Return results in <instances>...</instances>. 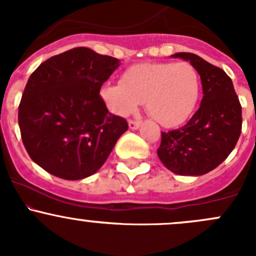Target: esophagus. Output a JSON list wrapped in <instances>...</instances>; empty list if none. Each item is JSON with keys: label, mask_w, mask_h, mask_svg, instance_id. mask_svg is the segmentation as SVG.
I'll use <instances>...</instances> for the list:
<instances>
[{"label": "esophagus", "mask_w": 256, "mask_h": 256, "mask_svg": "<svg viewBox=\"0 0 256 256\" xmlns=\"http://www.w3.org/2000/svg\"><path fill=\"white\" fill-rule=\"evenodd\" d=\"M140 125H141L140 121H135V120L128 121V128H130L131 130H138V128H140Z\"/></svg>", "instance_id": "obj_1"}]
</instances>
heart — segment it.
Listing matches in <instances>:
<instances>
[{
	"instance_id": "heart-1",
	"label": "heart",
	"mask_w": 256,
	"mask_h": 256,
	"mask_svg": "<svg viewBox=\"0 0 256 256\" xmlns=\"http://www.w3.org/2000/svg\"><path fill=\"white\" fill-rule=\"evenodd\" d=\"M200 94V73L187 62L136 64L124 72L120 82H108L100 90L115 115H130L144 102L148 115L166 128L184 122L194 112Z\"/></svg>"
}]
</instances>
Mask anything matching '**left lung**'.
<instances>
[{"instance_id":"left-lung-1","label":"left lung","mask_w":256,"mask_h":256,"mask_svg":"<svg viewBox=\"0 0 256 256\" xmlns=\"http://www.w3.org/2000/svg\"><path fill=\"white\" fill-rule=\"evenodd\" d=\"M198 70L203 99L190 121L162 132L158 158L180 176H202L218 167L236 147L242 132V106L233 82L223 69L193 53H176Z\"/></svg>"}]
</instances>
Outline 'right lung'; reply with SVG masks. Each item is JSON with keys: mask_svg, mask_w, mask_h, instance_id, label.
<instances>
[{"mask_svg": "<svg viewBox=\"0 0 256 256\" xmlns=\"http://www.w3.org/2000/svg\"><path fill=\"white\" fill-rule=\"evenodd\" d=\"M120 60L78 47L43 62L28 79L18 108L23 144L48 174L78 180L104 164L128 128L99 95Z\"/></svg>", "mask_w": 256, "mask_h": 256, "instance_id": "1", "label": "right lung"}]
</instances>
